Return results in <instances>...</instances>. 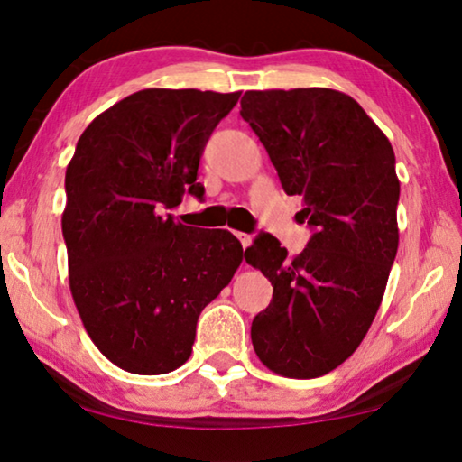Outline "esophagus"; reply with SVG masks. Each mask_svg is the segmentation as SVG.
<instances>
[{
    "label": "esophagus",
    "mask_w": 462,
    "mask_h": 462,
    "mask_svg": "<svg viewBox=\"0 0 462 462\" xmlns=\"http://www.w3.org/2000/svg\"><path fill=\"white\" fill-rule=\"evenodd\" d=\"M236 238L240 240L242 248H248L250 242H253V236H250V234H245V232H236Z\"/></svg>",
    "instance_id": "1"
}]
</instances>
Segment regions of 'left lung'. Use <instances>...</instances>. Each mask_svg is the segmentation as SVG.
Listing matches in <instances>:
<instances>
[{
	"label": "left lung",
	"instance_id": "8db88e82",
	"mask_svg": "<svg viewBox=\"0 0 462 462\" xmlns=\"http://www.w3.org/2000/svg\"><path fill=\"white\" fill-rule=\"evenodd\" d=\"M240 107L314 230L293 259L275 236L246 248V263L273 285L250 338L277 374L322 377L358 348L385 293L400 245L393 148L342 91H246Z\"/></svg>",
	"mask_w": 462,
	"mask_h": 462
}]
</instances>
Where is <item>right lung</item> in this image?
<instances>
[{"mask_svg": "<svg viewBox=\"0 0 462 462\" xmlns=\"http://www.w3.org/2000/svg\"><path fill=\"white\" fill-rule=\"evenodd\" d=\"M240 91L143 89L93 120L67 167L69 285L93 344L116 366L162 374L191 355L201 310L242 263L228 230L165 214L198 195L199 159Z\"/></svg>", "mask_w": 462, "mask_h": 462, "instance_id": "obj_1", "label": "right lung"}]
</instances>
